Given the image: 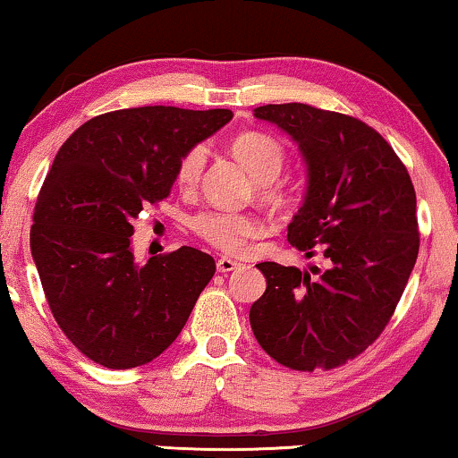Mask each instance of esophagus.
I'll return each mask as SVG.
<instances>
[{
    "instance_id": "34e87169",
    "label": "esophagus",
    "mask_w": 458,
    "mask_h": 458,
    "mask_svg": "<svg viewBox=\"0 0 458 458\" xmlns=\"http://www.w3.org/2000/svg\"><path fill=\"white\" fill-rule=\"evenodd\" d=\"M236 267H241V263H238V261H232V259H228V257L217 259V271H220V273H230V271H234Z\"/></svg>"
}]
</instances>
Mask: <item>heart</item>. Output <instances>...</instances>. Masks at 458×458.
Wrapping results in <instances>:
<instances>
[{"instance_id":"obj_1","label":"heart","mask_w":458,"mask_h":458,"mask_svg":"<svg viewBox=\"0 0 458 458\" xmlns=\"http://www.w3.org/2000/svg\"><path fill=\"white\" fill-rule=\"evenodd\" d=\"M230 152L255 179L257 195L265 203L279 206L288 199V187L279 181V174L288 164V152L282 141L261 131H247L232 140ZM203 166H206V148L193 146L176 164V185L181 189H193L199 182ZM189 226L201 241L228 255H238L250 238L261 236L263 232V224L255 216L224 209H203L191 217Z\"/></svg>"}]
</instances>
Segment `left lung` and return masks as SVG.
<instances>
[{
	"label": "left lung",
	"instance_id": "1",
	"mask_svg": "<svg viewBox=\"0 0 458 458\" xmlns=\"http://www.w3.org/2000/svg\"><path fill=\"white\" fill-rule=\"evenodd\" d=\"M255 117L292 135L309 187L288 241L327 269L259 263L267 290L250 306L259 345L285 368L331 370L372 345L397 309L420 250L415 189L382 135L350 114L288 102Z\"/></svg>",
	"mask_w": 458,
	"mask_h": 458
}]
</instances>
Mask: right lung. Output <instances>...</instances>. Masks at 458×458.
Masks as SVG:
<instances>
[{
  "label": "right lung",
  "instance_id": "right-lung-1",
  "mask_svg": "<svg viewBox=\"0 0 458 458\" xmlns=\"http://www.w3.org/2000/svg\"><path fill=\"white\" fill-rule=\"evenodd\" d=\"M230 119L228 108H121L86 121L55 156L30 250L59 329L97 364L158 358L214 277V257L193 247L135 263L131 224L170 195L181 156Z\"/></svg>",
  "mask_w": 458,
  "mask_h": 458
}]
</instances>
